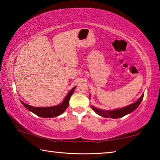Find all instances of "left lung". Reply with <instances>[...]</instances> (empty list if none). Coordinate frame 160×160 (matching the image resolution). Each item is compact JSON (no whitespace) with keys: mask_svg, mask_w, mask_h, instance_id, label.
Returning a JSON list of instances; mask_svg holds the SVG:
<instances>
[{"mask_svg":"<svg viewBox=\"0 0 160 160\" xmlns=\"http://www.w3.org/2000/svg\"><path fill=\"white\" fill-rule=\"evenodd\" d=\"M143 97H144V93H143L141 97L137 100L136 102L132 103V104L128 105L125 107L123 108H119V109H116L113 110H104V109H100L97 108L91 105L92 109L94 112L97 114L102 116V117L104 118H118L121 117H123V116H126L128 113H131L133 112L138 107L139 105L141 103L142 100L143 99Z\"/></svg>","mask_w":160,"mask_h":160,"instance_id":"1","label":"left lung"}]
</instances>
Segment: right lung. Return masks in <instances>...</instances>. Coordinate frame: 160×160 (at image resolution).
<instances>
[{
	"instance_id": "obj_1",
	"label": "right lung",
	"mask_w": 160,
	"mask_h": 160,
	"mask_svg": "<svg viewBox=\"0 0 160 160\" xmlns=\"http://www.w3.org/2000/svg\"><path fill=\"white\" fill-rule=\"evenodd\" d=\"M75 88H76V86L74 87L73 88H72V90H70L68 92V93L67 94V95L63 100V102H62L61 104L56 105V106L46 107H35L30 106V105L29 104H27L22 101L20 102L22 104L25 106V107H26V109H28L29 111H30L31 112L34 113V114L37 115L38 116H40V117L42 118L56 117V116L62 114V113L66 111L67 108L68 107L70 98V97L72 96V94H73Z\"/></svg>"
}]
</instances>
